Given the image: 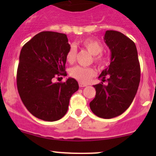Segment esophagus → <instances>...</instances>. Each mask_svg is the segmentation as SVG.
Here are the masks:
<instances>
[{"label": "esophagus", "mask_w": 156, "mask_h": 156, "mask_svg": "<svg viewBox=\"0 0 156 156\" xmlns=\"http://www.w3.org/2000/svg\"><path fill=\"white\" fill-rule=\"evenodd\" d=\"M86 84H82V83H79V87H86Z\"/></svg>", "instance_id": "1"}]
</instances>
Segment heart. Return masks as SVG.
Here are the masks:
<instances>
[{
  "label": "heart",
  "mask_w": 156,
  "mask_h": 156,
  "mask_svg": "<svg viewBox=\"0 0 156 156\" xmlns=\"http://www.w3.org/2000/svg\"><path fill=\"white\" fill-rule=\"evenodd\" d=\"M81 45L93 55L94 62L99 66L103 67L107 65L108 59L105 55L102 53L103 44L98 40L92 37H87L81 40ZM77 50L75 47L71 45L66 53V60L69 63L75 62L76 58ZM69 74L72 78L81 83H87L95 75V70L92 68H85L81 66H75L70 69Z\"/></svg>",
  "instance_id": "heart-1"
}]
</instances>
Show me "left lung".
<instances>
[{
    "label": "left lung",
    "instance_id": "obj_1",
    "mask_svg": "<svg viewBox=\"0 0 156 156\" xmlns=\"http://www.w3.org/2000/svg\"><path fill=\"white\" fill-rule=\"evenodd\" d=\"M104 40L111 51V62L99 78L108 81L94 85L96 96L91 111L103 119L122 115L134 99L140 81V66L134 42L119 31H106Z\"/></svg>",
    "mask_w": 156,
    "mask_h": 156
}]
</instances>
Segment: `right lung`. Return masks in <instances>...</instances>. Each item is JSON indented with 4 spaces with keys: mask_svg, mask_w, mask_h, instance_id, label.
I'll return each mask as SVG.
<instances>
[{
    "mask_svg": "<svg viewBox=\"0 0 156 156\" xmlns=\"http://www.w3.org/2000/svg\"><path fill=\"white\" fill-rule=\"evenodd\" d=\"M66 34L42 31L25 44L20 55L16 84L23 104L36 118L47 122L62 119L68 111L69 100L78 84L69 78L53 83L56 76L67 75Z\"/></svg>",
    "mask_w": 156,
    "mask_h": 156,
    "instance_id": "obj_1",
    "label": "right lung"
}]
</instances>
